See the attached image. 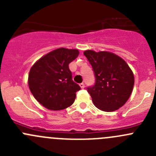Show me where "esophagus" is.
I'll use <instances>...</instances> for the list:
<instances>
[{"label": "esophagus", "mask_w": 156, "mask_h": 156, "mask_svg": "<svg viewBox=\"0 0 156 156\" xmlns=\"http://www.w3.org/2000/svg\"><path fill=\"white\" fill-rule=\"evenodd\" d=\"M80 87H81V88H84V83H81V84H80Z\"/></svg>", "instance_id": "34e87169"}]
</instances>
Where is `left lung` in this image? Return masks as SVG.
<instances>
[{"instance_id":"1","label":"left lung","mask_w":156,"mask_h":156,"mask_svg":"<svg viewBox=\"0 0 156 156\" xmlns=\"http://www.w3.org/2000/svg\"><path fill=\"white\" fill-rule=\"evenodd\" d=\"M84 56L92 66L95 84L87 87L94 106L104 112H113L125 104L134 84V76L127 62L108 51L87 50Z\"/></svg>"}]
</instances>
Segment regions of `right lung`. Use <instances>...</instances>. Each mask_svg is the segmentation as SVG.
Here are the masks:
<instances>
[{
  "label": "right lung",
  "mask_w": 156,
  "mask_h": 156,
  "mask_svg": "<svg viewBox=\"0 0 156 156\" xmlns=\"http://www.w3.org/2000/svg\"><path fill=\"white\" fill-rule=\"evenodd\" d=\"M76 49L61 48L38 59L30 69L29 87L37 102L50 110L72 106L80 86L72 81L69 64L76 59Z\"/></svg>",
  "instance_id": "add662e5"
}]
</instances>
